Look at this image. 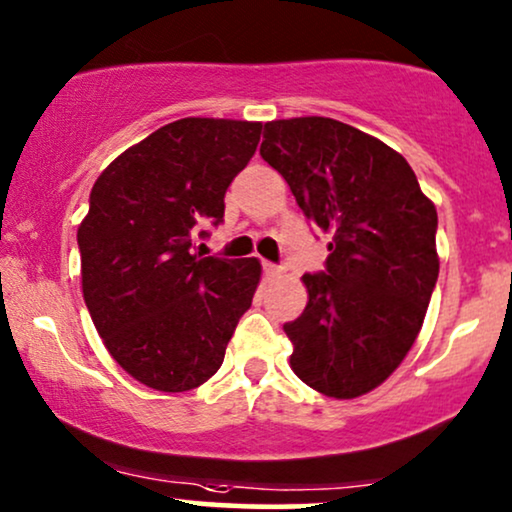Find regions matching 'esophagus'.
<instances>
[{"label":"esophagus","mask_w":512,"mask_h":512,"mask_svg":"<svg viewBox=\"0 0 512 512\" xmlns=\"http://www.w3.org/2000/svg\"><path fill=\"white\" fill-rule=\"evenodd\" d=\"M263 270H265V275H270V277L280 275V272H282L280 265H275V263H268V261H263Z\"/></svg>","instance_id":"1"}]
</instances>
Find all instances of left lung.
<instances>
[{
	"label": "left lung",
	"mask_w": 512,
	"mask_h": 512,
	"mask_svg": "<svg viewBox=\"0 0 512 512\" xmlns=\"http://www.w3.org/2000/svg\"><path fill=\"white\" fill-rule=\"evenodd\" d=\"M261 157L331 235L324 270L303 275L308 305L284 324L291 369L317 393L360 397L421 331L440 272L435 204L400 152L329 117L268 122Z\"/></svg>",
	"instance_id": "left-lung-1"
}]
</instances>
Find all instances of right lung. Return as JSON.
Listing matches in <instances>:
<instances>
[{
  "instance_id": "obj_1",
  "label": "right lung",
  "mask_w": 512,
  "mask_h": 512,
  "mask_svg": "<svg viewBox=\"0 0 512 512\" xmlns=\"http://www.w3.org/2000/svg\"><path fill=\"white\" fill-rule=\"evenodd\" d=\"M261 122L185 117L122 152L91 188L77 230L82 291L119 367L183 393L223 364L261 280L256 258L195 251L223 223L225 190L254 157Z\"/></svg>"
}]
</instances>
